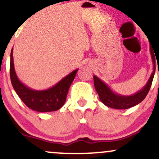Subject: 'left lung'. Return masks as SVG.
<instances>
[{
  "instance_id": "8db88e82",
  "label": "left lung",
  "mask_w": 159,
  "mask_h": 159,
  "mask_svg": "<svg viewBox=\"0 0 159 159\" xmlns=\"http://www.w3.org/2000/svg\"><path fill=\"white\" fill-rule=\"evenodd\" d=\"M154 50H152L150 46V54L152 57L153 63V71L151 74L149 79L141 90L137 92L136 93L131 96H122L114 93L105 82L99 79L97 76L93 75L94 86L96 92L99 96L100 100L104 105L114 109H127L129 107L135 106L141 102L145 98L150 89L152 82L154 78L155 72H156V57ZM157 60V59H156ZM159 74V72H158Z\"/></svg>"
}]
</instances>
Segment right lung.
<instances>
[{
	"label": "right lung",
	"mask_w": 159,
	"mask_h": 159,
	"mask_svg": "<svg viewBox=\"0 0 159 159\" xmlns=\"http://www.w3.org/2000/svg\"><path fill=\"white\" fill-rule=\"evenodd\" d=\"M13 49L10 54V79L14 90L29 108L38 112H50L59 110L64 105L69 87L72 84L78 69L74 70L68 75L44 90H36L30 88L17 77L14 68Z\"/></svg>",
	"instance_id": "obj_1"
}]
</instances>
